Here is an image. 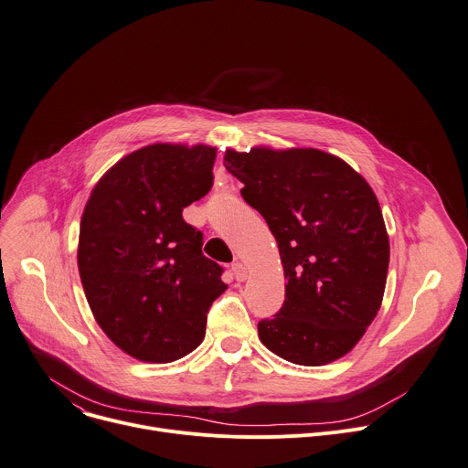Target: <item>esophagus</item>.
<instances>
[{"label": "esophagus", "mask_w": 468, "mask_h": 468, "mask_svg": "<svg viewBox=\"0 0 468 468\" xmlns=\"http://www.w3.org/2000/svg\"><path fill=\"white\" fill-rule=\"evenodd\" d=\"M231 271H233L237 282H244V280L248 278V271H246V267H244L240 261H235V263L231 265Z\"/></svg>", "instance_id": "1"}]
</instances>
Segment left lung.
<instances>
[{"label": "left lung", "mask_w": 468, "mask_h": 468, "mask_svg": "<svg viewBox=\"0 0 468 468\" xmlns=\"http://www.w3.org/2000/svg\"><path fill=\"white\" fill-rule=\"evenodd\" d=\"M224 165L267 220L287 280L282 310L258 324L261 344L299 366L346 356L387 287L390 242L375 192L319 149H228Z\"/></svg>", "instance_id": "left-lung-1"}]
</instances>
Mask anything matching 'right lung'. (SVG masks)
Segmentation results:
<instances>
[{"mask_svg": "<svg viewBox=\"0 0 468 468\" xmlns=\"http://www.w3.org/2000/svg\"><path fill=\"white\" fill-rule=\"evenodd\" d=\"M217 147L153 144L113 164L91 190L78 240L90 308L112 342L165 364L205 337L207 312L228 289L183 208L212 186Z\"/></svg>", "mask_w": 468, "mask_h": 468, "instance_id": "add662e5", "label": "right lung"}]
</instances>
